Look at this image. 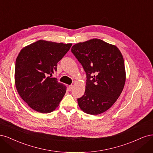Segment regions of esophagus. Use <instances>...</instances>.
<instances>
[{
	"instance_id": "1",
	"label": "esophagus",
	"mask_w": 153,
	"mask_h": 153,
	"mask_svg": "<svg viewBox=\"0 0 153 153\" xmlns=\"http://www.w3.org/2000/svg\"><path fill=\"white\" fill-rule=\"evenodd\" d=\"M72 88H73V85H69V86H68V90H69L70 91L72 89Z\"/></svg>"
}]
</instances>
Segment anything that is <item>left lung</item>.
I'll list each match as a JSON object with an SVG mask.
<instances>
[{
  "mask_svg": "<svg viewBox=\"0 0 153 153\" xmlns=\"http://www.w3.org/2000/svg\"><path fill=\"white\" fill-rule=\"evenodd\" d=\"M71 51L86 73L85 95L77 99L80 109L91 115L105 112L119 98L126 81L120 50L101 39H92L74 44Z\"/></svg>",
  "mask_w": 153,
  "mask_h": 153,
  "instance_id": "8db88e82",
  "label": "left lung"
}]
</instances>
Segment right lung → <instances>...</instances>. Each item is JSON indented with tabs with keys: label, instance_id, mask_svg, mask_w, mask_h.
Here are the masks:
<instances>
[{
	"label": "right lung",
	"instance_id": "right-lung-1",
	"mask_svg": "<svg viewBox=\"0 0 153 153\" xmlns=\"http://www.w3.org/2000/svg\"><path fill=\"white\" fill-rule=\"evenodd\" d=\"M72 44L39 40L19 53L14 82L19 96L34 111L50 113L60 104L67 86L51 77Z\"/></svg>",
	"mask_w": 153,
	"mask_h": 153
}]
</instances>
